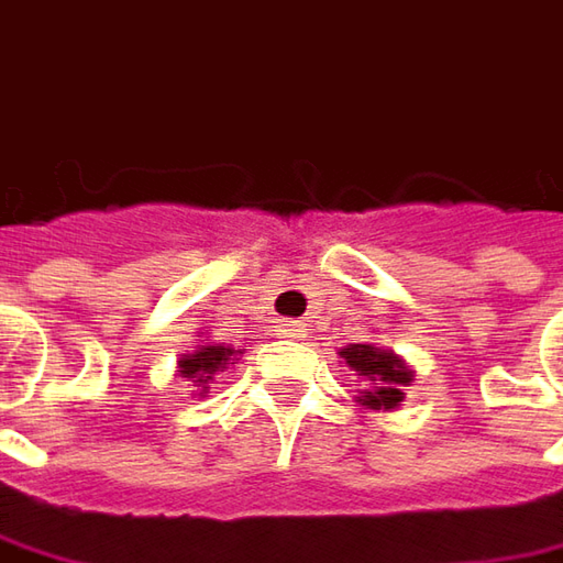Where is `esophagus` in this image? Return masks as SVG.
<instances>
[{
    "label": "esophagus",
    "mask_w": 563,
    "mask_h": 563,
    "mask_svg": "<svg viewBox=\"0 0 563 563\" xmlns=\"http://www.w3.org/2000/svg\"><path fill=\"white\" fill-rule=\"evenodd\" d=\"M282 335L285 338H291V341H300V338H307L303 335V325L300 322H282V329H278Z\"/></svg>",
    "instance_id": "obj_1"
}]
</instances>
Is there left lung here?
Wrapping results in <instances>:
<instances>
[{
	"label": "left lung",
	"instance_id": "obj_1",
	"mask_svg": "<svg viewBox=\"0 0 563 563\" xmlns=\"http://www.w3.org/2000/svg\"><path fill=\"white\" fill-rule=\"evenodd\" d=\"M338 357L347 363V369L363 385L357 388V404L363 410H398L404 388L413 382V369L407 366V360L376 341L347 344L338 351Z\"/></svg>",
	"mask_w": 563,
	"mask_h": 563
}]
</instances>
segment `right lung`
I'll return each mask as SVG.
<instances>
[{
	"mask_svg": "<svg viewBox=\"0 0 563 563\" xmlns=\"http://www.w3.org/2000/svg\"><path fill=\"white\" fill-rule=\"evenodd\" d=\"M238 354H244V351H234V347H228V344H216L209 335H200V344H197L194 351L181 354L175 373L194 388V395L206 398V395H209V385L219 378V373H225L228 363L238 357Z\"/></svg>",
	"mask_w": 563,
	"mask_h": 563,
	"instance_id": "add662e5",
	"label": "right lung"
}]
</instances>
